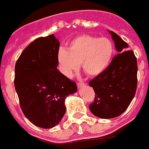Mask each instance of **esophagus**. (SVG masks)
Wrapping results in <instances>:
<instances>
[{
  "label": "esophagus",
  "mask_w": 149,
  "mask_h": 149,
  "mask_svg": "<svg viewBox=\"0 0 149 149\" xmlns=\"http://www.w3.org/2000/svg\"><path fill=\"white\" fill-rule=\"evenodd\" d=\"M86 83H83V82H78L77 83V86H78V87L80 88L82 87V86H85Z\"/></svg>",
  "instance_id": "34e87169"
}]
</instances>
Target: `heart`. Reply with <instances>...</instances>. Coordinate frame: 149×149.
Instances as JSON below:
<instances>
[{
  "mask_svg": "<svg viewBox=\"0 0 149 149\" xmlns=\"http://www.w3.org/2000/svg\"><path fill=\"white\" fill-rule=\"evenodd\" d=\"M114 47L109 39L81 35L70 40L67 50L62 47L57 54V61L62 74L71 77L82 64L89 76L103 73L110 64Z\"/></svg>",
  "mask_w": 149,
  "mask_h": 149,
  "instance_id": "heart-1",
  "label": "heart"
}]
</instances>
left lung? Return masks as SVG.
<instances>
[{"mask_svg": "<svg viewBox=\"0 0 149 149\" xmlns=\"http://www.w3.org/2000/svg\"><path fill=\"white\" fill-rule=\"evenodd\" d=\"M119 53L103 73L89 82L95 93L89 108L96 117L109 119L120 116L130 106L137 86V62L132 51L115 32L109 31Z\"/></svg>", "mask_w": 149, "mask_h": 149, "instance_id": "1", "label": "left lung"}]
</instances>
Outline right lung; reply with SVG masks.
Returning a JSON list of instances; mask_svg holds the SVG:
<instances>
[{"instance_id":"right-lung-1","label":"right lung","mask_w":149,"mask_h":149,"mask_svg":"<svg viewBox=\"0 0 149 149\" xmlns=\"http://www.w3.org/2000/svg\"><path fill=\"white\" fill-rule=\"evenodd\" d=\"M59 42L54 34L31 42L15 66L14 84L24 114L36 126L51 129L66 113L65 99L77 85L57 69Z\"/></svg>"}]
</instances>
